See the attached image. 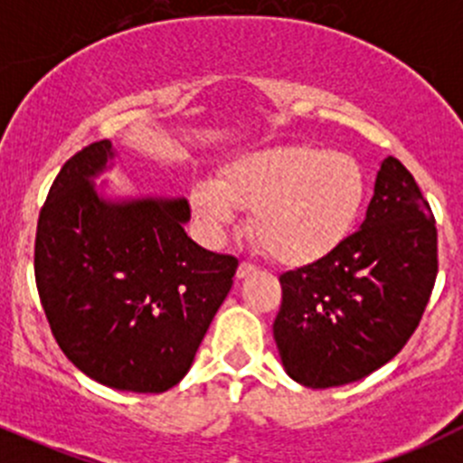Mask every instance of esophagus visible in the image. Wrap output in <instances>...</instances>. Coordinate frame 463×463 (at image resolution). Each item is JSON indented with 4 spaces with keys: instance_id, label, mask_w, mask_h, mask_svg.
Here are the masks:
<instances>
[{
    "instance_id": "obj_1",
    "label": "esophagus",
    "mask_w": 463,
    "mask_h": 463,
    "mask_svg": "<svg viewBox=\"0 0 463 463\" xmlns=\"http://www.w3.org/2000/svg\"><path fill=\"white\" fill-rule=\"evenodd\" d=\"M258 271V267H255V264H250V262H240V267H237V278H246V276H250V273H255Z\"/></svg>"
}]
</instances>
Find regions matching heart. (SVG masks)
Instances as JSON below:
<instances>
[{
	"instance_id": "obj_1",
	"label": "heart",
	"mask_w": 463,
	"mask_h": 463,
	"mask_svg": "<svg viewBox=\"0 0 463 463\" xmlns=\"http://www.w3.org/2000/svg\"><path fill=\"white\" fill-rule=\"evenodd\" d=\"M364 199V172L353 156L305 145L255 151L232 163L219 183L203 178L190 192L192 210L213 235L231 226L237 208H253L255 241L289 267L339 249Z\"/></svg>"
}]
</instances>
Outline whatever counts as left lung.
Instances as JSON below:
<instances>
[{
  "label": "left lung",
  "mask_w": 463,
  "mask_h": 463,
  "mask_svg": "<svg viewBox=\"0 0 463 463\" xmlns=\"http://www.w3.org/2000/svg\"><path fill=\"white\" fill-rule=\"evenodd\" d=\"M439 273L437 222L389 156L362 228L327 258L280 276L276 336L285 371L312 389L366 378L402 351Z\"/></svg>",
  "instance_id": "left-lung-1"
}]
</instances>
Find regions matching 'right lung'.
Listing matches in <instances>:
<instances>
[{"instance_id": "add662e5", "label": "right lung", "mask_w": 463, "mask_h": 463, "mask_svg": "<svg viewBox=\"0 0 463 463\" xmlns=\"http://www.w3.org/2000/svg\"><path fill=\"white\" fill-rule=\"evenodd\" d=\"M108 156L110 142H92L53 178L35 231V287L76 369L112 389L163 393L190 371L240 262L187 237L185 199H99L88 178Z\"/></svg>"}]
</instances>
